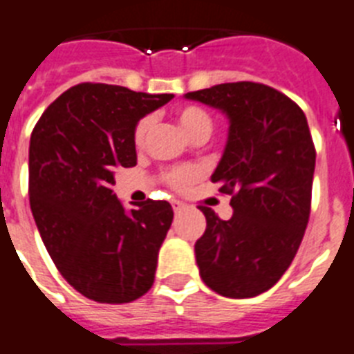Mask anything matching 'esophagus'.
<instances>
[{
	"mask_svg": "<svg viewBox=\"0 0 354 354\" xmlns=\"http://www.w3.org/2000/svg\"><path fill=\"white\" fill-rule=\"evenodd\" d=\"M171 205H172V210H174V212H180V210L183 209V203L180 200H172Z\"/></svg>",
	"mask_w": 354,
	"mask_h": 354,
	"instance_id": "34e87169",
	"label": "esophagus"
}]
</instances>
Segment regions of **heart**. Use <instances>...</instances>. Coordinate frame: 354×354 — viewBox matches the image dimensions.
<instances>
[{"label": "heart", "instance_id": "b5f03b06", "mask_svg": "<svg viewBox=\"0 0 354 354\" xmlns=\"http://www.w3.org/2000/svg\"><path fill=\"white\" fill-rule=\"evenodd\" d=\"M176 120L180 124L185 135L191 138L192 135L200 131H209L212 129V120H210L209 113L203 111L198 106H182V108L176 111ZM151 120L149 118H142L135 127V135H133V140L136 145H140L145 138V133L149 129ZM196 171L191 167H176L171 169V171L165 174V180H167L169 185H172L174 189H185L189 183L194 180Z\"/></svg>", "mask_w": 354, "mask_h": 354}]
</instances>
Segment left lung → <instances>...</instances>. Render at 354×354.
Listing matches in <instances>:
<instances>
[{
  "label": "left lung",
  "instance_id": "8db88e82",
  "mask_svg": "<svg viewBox=\"0 0 354 354\" xmlns=\"http://www.w3.org/2000/svg\"><path fill=\"white\" fill-rule=\"evenodd\" d=\"M228 118L212 183L230 194L232 218H207L196 241L203 283L230 299L266 292L292 264L310 219L315 147L302 109L259 82H227L183 95Z\"/></svg>",
  "mask_w": 354,
  "mask_h": 354
}]
</instances>
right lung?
Returning a JSON list of instances; mask_svg holds the SVG:
<instances>
[{
  "instance_id": "add662e5",
  "label": "right lung",
  "mask_w": 354,
  "mask_h": 354,
  "mask_svg": "<svg viewBox=\"0 0 354 354\" xmlns=\"http://www.w3.org/2000/svg\"><path fill=\"white\" fill-rule=\"evenodd\" d=\"M174 95L82 82L41 115L28 149L32 216L50 257L77 292L124 304L149 292L172 223L167 201L126 210L115 172L136 165L135 127Z\"/></svg>"
}]
</instances>
